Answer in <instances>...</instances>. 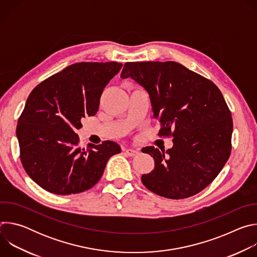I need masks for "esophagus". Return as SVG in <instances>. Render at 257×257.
Instances as JSON below:
<instances>
[{"label":"esophagus","instance_id":"esophagus-1","mask_svg":"<svg viewBox=\"0 0 257 257\" xmlns=\"http://www.w3.org/2000/svg\"><path fill=\"white\" fill-rule=\"evenodd\" d=\"M125 154L128 156V157H135L138 155V152L135 151V150H132V149H126L125 150Z\"/></svg>","mask_w":257,"mask_h":257}]
</instances>
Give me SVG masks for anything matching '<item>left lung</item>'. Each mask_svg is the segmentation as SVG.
<instances>
[{"instance_id":"obj_1","label":"left lung","mask_w":257,"mask_h":257,"mask_svg":"<svg viewBox=\"0 0 257 257\" xmlns=\"http://www.w3.org/2000/svg\"><path fill=\"white\" fill-rule=\"evenodd\" d=\"M150 95L159 135H173V148L148 146L155 168L141 176L152 192L171 199L197 194L222 171L231 154L233 121L219 89L177 62H128L121 73Z\"/></svg>"}]
</instances>
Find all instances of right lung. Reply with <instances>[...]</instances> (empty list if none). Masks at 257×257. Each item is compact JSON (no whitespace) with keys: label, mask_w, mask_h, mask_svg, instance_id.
Here are the masks:
<instances>
[{"label":"right lung","mask_w":257,"mask_h":257,"mask_svg":"<svg viewBox=\"0 0 257 257\" xmlns=\"http://www.w3.org/2000/svg\"><path fill=\"white\" fill-rule=\"evenodd\" d=\"M123 64H72L49 77L29 94L18 120L16 135L27 175L43 189L69 195L93 187L106 162L121 153L114 141L78 148L81 119L94 116L103 88Z\"/></svg>","instance_id":"right-lung-1"}]
</instances>
